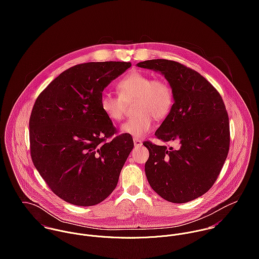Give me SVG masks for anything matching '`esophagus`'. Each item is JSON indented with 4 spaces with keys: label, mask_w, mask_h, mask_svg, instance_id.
<instances>
[{
    "label": "esophagus",
    "mask_w": 259,
    "mask_h": 259,
    "mask_svg": "<svg viewBox=\"0 0 259 259\" xmlns=\"http://www.w3.org/2000/svg\"><path fill=\"white\" fill-rule=\"evenodd\" d=\"M134 144H135L136 148L143 146V142L140 139H134Z\"/></svg>",
    "instance_id": "esophagus-1"
}]
</instances>
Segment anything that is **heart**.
I'll use <instances>...</instances> for the list:
<instances>
[{"label":"heart","instance_id":"b5f03b06","mask_svg":"<svg viewBox=\"0 0 259 259\" xmlns=\"http://www.w3.org/2000/svg\"><path fill=\"white\" fill-rule=\"evenodd\" d=\"M118 97L105 93L100 100L101 110L111 121H120L124 116L126 104H134L136 115L121 125V132L134 138H142L149 133L153 117L165 118L175 104L171 85L160 78H152L141 72L125 74L116 84Z\"/></svg>","mask_w":259,"mask_h":259}]
</instances>
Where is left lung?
Segmentation results:
<instances>
[{"label":"left lung","instance_id":"obj_1","mask_svg":"<svg viewBox=\"0 0 259 259\" xmlns=\"http://www.w3.org/2000/svg\"><path fill=\"white\" fill-rule=\"evenodd\" d=\"M138 67L161 73L175 94L171 111L155 137L179 146L144 143L149 151L148 184L167 201H191L214 185L228 154L229 119L222 96L205 77L178 62L149 60Z\"/></svg>","mask_w":259,"mask_h":259}]
</instances>
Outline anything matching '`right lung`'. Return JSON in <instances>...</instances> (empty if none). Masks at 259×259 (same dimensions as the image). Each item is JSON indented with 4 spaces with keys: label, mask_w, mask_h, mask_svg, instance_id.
Segmentation results:
<instances>
[{
    "label": "right lung",
    "mask_w": 259,
    "mask_h": 259,
    "mask_svg": "<svg viewBox=\"0 0 259 259\" xmlns=\"http://www.w3.org/2000/svg\"><path fill=\"white\" fill-rule=\"evenodd\" d=\"M131 63L74 66L37 97L30 117L34 165L51 190L65 201L92 206L115 188L134 148L132 136L117 131L101 110L105 88Z\"/></svg>",
    "instance_id": "1"
}]
</instances>
